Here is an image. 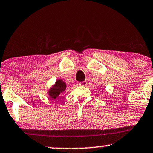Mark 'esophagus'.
<instances>
[{"label": "esophagus", "instance_id": "obj_1", "mask_svg": "<svg viewBox=\"0 0 153 153\" xmlns=\"http://www.w3.org/2000/svg\"><path fill=\"white\" fill-rule=\"evenodd\" d=\"M87 84H88V82H87L86 81H84V82H81V83H79V85L82 86H87Z\"/></svg>", "mask_w": 153, "mask_h": 153}]
</instances>
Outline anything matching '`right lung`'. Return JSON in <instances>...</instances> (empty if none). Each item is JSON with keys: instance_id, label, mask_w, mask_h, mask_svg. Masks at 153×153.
Returning <instances> with one entry per match:
<instances>
[{"instance_id": "obj_1", "label": "right lung", "mask_w": 153, "mask_h": 153, "mask_svg": "<svg viewBox=\"0 0 153 153\" xmlns=\"http://www.w3.org/2000/svg\"><path fill=\"white\" fill-rule=\"evenodd\" d=\"M66 90V84L62 79H57L56 83L48 91V94L52 99L60 97V94Z\"/></svg>"}]
</instances>
